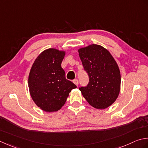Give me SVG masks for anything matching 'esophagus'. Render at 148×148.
Returning <instances> with one entry per match:
<instances>
[{
    "label": "esophagus",
    "instance_id": "esophagus-1",
    "mask_svg": "<svg viewBox=\"0 0 148 148\" xmlns=\"http://www.w3.org/2000/svg\"><path fill=\"white\" fill-rule=\"evenodd\" d=\"M73 82L76 86H78V80L77 79L73 80Z\"/></svg>",
    "mask_w": 148,
    "mask_h": 148
}]
</instances>
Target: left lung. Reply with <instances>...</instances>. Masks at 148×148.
<instances>
[{
    "mask_svg": "<svg viewBox=\"0 0 148 148\" xmlns=\"http://www.w3.org/2000/svg\"><path fill=\"white\" fill-rule=\"evenodd\" d=\"M89 82L79 87L92 107L104 109L116 101L119 95L121 75L118 66L110 52L103 47L92 44L78 50Z\"/></svg>",
    "mask_w": 148,
    "mask_h": 148,
    "instance_id": "obj_1",
    "label": "left lung"
}]
</instances>
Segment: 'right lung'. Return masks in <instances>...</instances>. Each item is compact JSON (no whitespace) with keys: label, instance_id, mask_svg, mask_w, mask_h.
I'll return each mask as SVG.
<instances>
[{"label":"right lung","instance_id":"right-lung-1","mask_svg":"<svg viewBox=\"0 0 148 148\" xmlns=\"http://www.w3.org/2000/svg\"><path fill=\"white\" fill-rule=\"evenodd\" d=\"M64 52L49 49L40 54L29 76V88L35 103L46 112H55L63 105L75 84L67 80L61 62Z\"/></svg>","mask_w":148,"mask_h":148}]
</instances>
